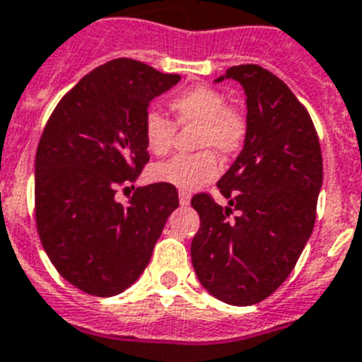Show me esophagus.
Listing matches in <instances>:
<instances>
[{
    "label": "esophagus",
    "instance_id": "esophagus-1",
    "mask_svg": "<svg viewBox=\"0 0 362 362\" xmlns=\"http://www.w3.org/2000/svg\"><path fill=\"white\" fill-rule=\"evenodd\" d=\"M178 199H180V204H182V206H189V202H191V194L187 193V191H180V193H178Z\"/></svg>",
    "mask_w": 362,
    "mask_h": 362
}]
</instances>
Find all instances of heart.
<instances>
[{
    "instance_id": "b5f03b06",
    "label": "heart",
    "mask_w": 362,
    "mask_h": 362,
    "mask_svg": "<svg viewBox=\"0 0 362 362\" xmlns=\"http://www.w3.org/2000/svg\"><path fill=\"white\" fill-rule=\"evenodd\" d=\"M175 122L182 127L197 125V147H213L224 156L242 149L247 136V120L244 112L228 100L218 89L207 86L189 87L173 94L168 102ZM162 112L149 109L144 116V140L151 153L165 155L177 136V125ZM155 177L177 185L180 189H194L218 177L220 163L211 149L194 155H177L160 162Z\"/></svg>"
}]
</instances>
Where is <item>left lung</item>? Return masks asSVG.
I'll return each instance as SVG.
<instances>
[{"label":"left lung","mask_w":362,"mask_h":362,"mask_svg":"<svg viewBox=\"0 0 362 362\" xmlns=\"http://www.w3.org/2000/svg\"><path fill=\"white\" fill-rule=\"evenodd\" d=\"M226 78L247 96V136L216 184L228 206L211 193L191 199L200 216L191 260L213 297L251 306L288 279L312 235L322 155L310 112L281 78L253 64L228 69Z\"/></svg>","instance_id":"1"}]
</instances>
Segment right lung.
Instances as JSON below:
<instances>
[{"label": "right lung", "mask_w": 362, "mask_h": 362, "mask_svg": "<svg viewBox=\"0 0 362 362\" xmlns=\"http://www.w3.org/2000/svg\"><path fill=\"white\" fill-rule=\"evenodd\" d=\"M178 80L136 59H111L81 78L47 120L36 151L37 235L59 275L83 293L127 290L178 207L177 187L168 182L116 200L149 162V102Z\"/></svg>", "instance_id": "right-lung-1"}]
</instances>
